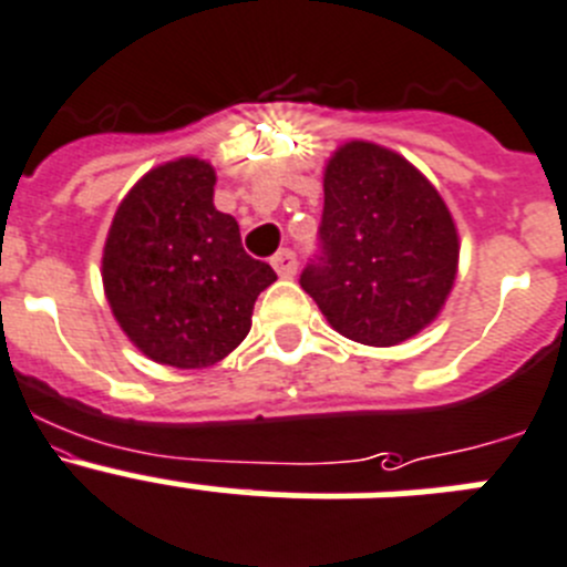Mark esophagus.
<instances>
[{
	"label": "esophagus",
	"instance_id": "1",
	"mask_svg": "<svg viewBox=\"0 0 567 567\" xmlns=\"http://www.w3.org/2000/svg\"><path fill=\"white\" fill-rule=\"evenodd\" d=\"M271 266L279 277L290 279L296 274V268H299V259H296V254L290 251V248H282V251H277L271 257Z\"/></svg>",
	"mask_w": 567,
	"mask_h": 567
}]
</instances>
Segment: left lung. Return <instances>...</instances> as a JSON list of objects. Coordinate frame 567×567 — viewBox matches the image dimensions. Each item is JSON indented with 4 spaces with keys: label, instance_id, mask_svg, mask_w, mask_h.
<instances>
[{
    "label": "left lung",
    "instance_id": "left-lung-1",
    "mask_svg": "<svg viewBox=\"0 0 567 567\" xmlns=\"http://www.w3.org/2000/svg\"><path fill=\"white\" fill-rule=\"evenodd\" d=\"M456 262V224L414 164L372 142L338 147L319 254L299 277L332 330L369 347L416 336L442 310Z\"/></svg>",
    "mask_w": 567,
    "mask_h": 567
}]
</instances>
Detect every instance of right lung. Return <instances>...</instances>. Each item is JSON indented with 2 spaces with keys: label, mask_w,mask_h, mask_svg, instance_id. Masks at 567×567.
I'll return each mask as SVG.
<instances>
[{
  "label": "right lung",
  "mask_w": 567,
  "mask_h": 567,
  "mask_svg": "<svg viewBox=\"0 0 567 567\" xmlns=\"http://www.w3.org/2000/svg\"><path fill=\"white\" fill-rule=\"evenodd\" d=\"M215 171L200 158L167 162L116 206L103 251L114 319L151 361L204 369L251 330L254 301L277 279L248 257L240 226L215 209Z\"/></svg>",
  "instance_id": "obj_1"
}]
</instances>
